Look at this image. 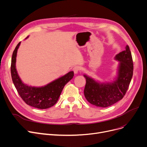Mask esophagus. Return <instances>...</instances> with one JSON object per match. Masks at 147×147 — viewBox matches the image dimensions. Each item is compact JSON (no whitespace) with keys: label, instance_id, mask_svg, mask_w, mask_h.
Segmentation results:
<instances>
[{"label":"esophagus","instance_id":"1","mask_svg":"<svg viewBox=\"0 0 147 147\" xmlns=\"http://www.w3.org/2000/svg\"><path fill=\"white\" fill-rule=\"evenodd\" d=\"M73 71H74V73L75 74H77V73H78L79 71H80V67H78V66H75V67H73Z\"/></svg>","mask_w":147,"mask_h":147}]
</instances>
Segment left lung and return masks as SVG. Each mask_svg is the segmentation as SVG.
<instances>
[{
  "label": "left lung",
  "instance_id": "8db88e82",
  "mask_svg": "<svg viewBox=\"0 0 147 147\" xmlns=\"http://www.w3.org/2000/svg\"><path fill=\"white\" fill-rule=\"evenodd\" d=\"M120 61L118 76L113 82L101 83L84 74L86 83L84 95L91 104L99 107H107L121 100L126 93L132 78L134 64L129 46L115 56Z\"/></svg>",
  "mask_w": 147,
  "mask_h": 147
}]
</instances>
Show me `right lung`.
<instances>
[{"instance_id": "right-lung-1", "label": "right lung", "mask_w": 147, "mask_h": 147, "mask_svg": "<svg viewBox=\"0 0 147 147\" xmlns=\"http://www.w3.org/2000/svg\"><path fill=\"white\" fill-rule=\"evenodd\" d=\"M20 43L14 49L11 60V73L14 86L27 105L38 109H48L57 103L64 86L73 78L74 72H69L45 86L37 88L25 84L20 78L15 66L17 53Z\"/></svg>"}]
</instances>
